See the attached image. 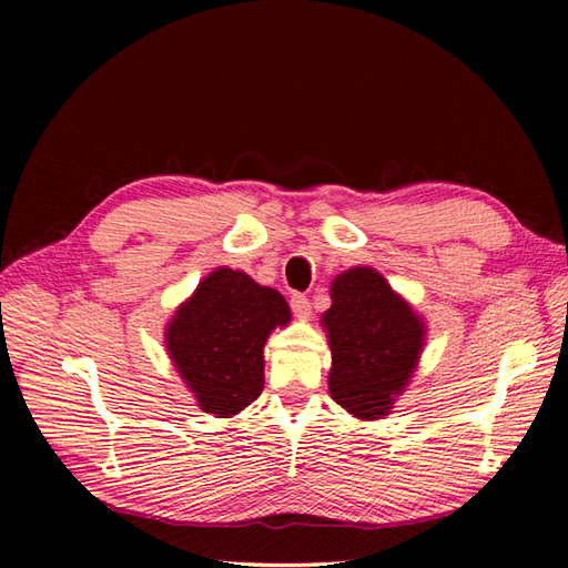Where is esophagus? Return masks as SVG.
<instances>
[{
  "label": "esophagus",
  "instance_id": "1",
  "mask_svg": "<svg viewBox=\"0 0 568 568\" xmlns=\"http://www.w3.org/2000/svg\"><path fill=\"white\" fill-rule=\"evenodd\" d=\"M291 311H294L298 317L311 315V301H307L305 294H291Z\"/></svg>",
  "mask_w": 568,
  "mask_h": 568
}]
</instances>
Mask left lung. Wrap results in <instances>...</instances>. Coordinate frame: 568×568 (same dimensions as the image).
Here are the masks:
<instances>
[{
	"label": "left lung",
	"instance_id": "1",
	"mask_svg": "<svg viewBox=\"0 0 568 568\" xmlns=\"http://www.w3.org/2000/svg\"><path fill=\"white\" fill-rule=\"evenodd\" d=\"M322 324L332 348V398L357 419L388 415L417 369L424 320L374 267H351L332 282Z\"/></svg>",
	"mask_w": 568,
	"mask_h": 568
}]
</instances>
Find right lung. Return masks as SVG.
Wrapping results in <instances>:
<instances>
[{"label":"right lung","instance_id":"add662e5","mask_svg":"<svg viewBox=\"0 0 568 568\" xmlns=\"http://www.w3.org/2000/svg\"><path fill=\"white\" fill-rule=\"evenodd\" d=\"M288 322L280 291L217 267L168 322L165 348L199 407L230 419L263 393L265 341Z\"/></svg>","mask_w":568,"mask_h":568}]
</instances>
